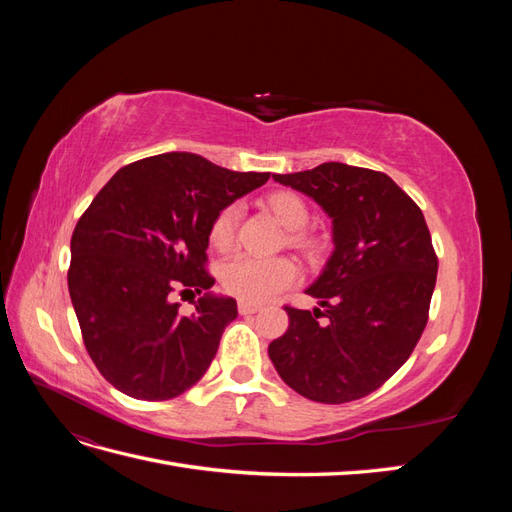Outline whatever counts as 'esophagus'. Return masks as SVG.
I'll list each match as a JSON object with an SVG mask.
<instances>
[{
	"label": "esophagus",
	"mask_w": 512,
	"mask_h": 512,
	"mask_svg": "<svg viewBox=\"0 0 512 512\" xmlns=\"http://www.w3.org/2000/svg\"><path fill=\"white\" fill-rule=\"evenodd\" d=\"M260 309L258 303H250V301H239V314L247 316V314H256Z\"/></svg>",
	"instance_id": "1"
}]
</instances>
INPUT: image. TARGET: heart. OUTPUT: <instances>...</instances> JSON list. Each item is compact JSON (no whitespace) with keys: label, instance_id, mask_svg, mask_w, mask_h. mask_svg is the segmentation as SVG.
Returning a JSON list of instances; mask_svg holds the SVG:
<instances>
[{"label":"heart","instance_id":"heart-1","mask_svg":"<svg viewBox=\"0 0 512 512\" xmlns=\"http://www.w3.org/2000/svg\"><path fill=\"white\" fill-rule=\"evenodd\" d=\"M269 207L275 218L288 230H301L307 224V207L303 200L292 192H275L269 196ZM239 205H228L215 215L209 228V241L218 250H228L235 241ZM292 245L307 247L309 239L303 232H292ZM297 280V267L288 258H265L256 254H237L222 265V286L232 297L250 303L271 299L273 294L288 288Z\"/></svg>","mask_w":512,"mask_h":512}]
</instances>
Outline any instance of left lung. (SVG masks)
Returning a JSON list of instances; mask_svg holds the SVG:
<instances>
[{"label":"left lung","instance_id":"obj_1","mask_svg":"<svg viewBox=\"0 0 512 512\" xmlns=\"http://www.w3.org/2000/svg\"><path fill=\"white\" fill-rule=\"evenodd\" d=\"M273 179L324 209L335 250L305 290L325 312L286 305L288 331L269 344V359L307 399H361L408 361L425 331L438 256L423 211L389 175L342 162Z\"/></svg>","mask_w":512,"mask_h":512}]
</instances>
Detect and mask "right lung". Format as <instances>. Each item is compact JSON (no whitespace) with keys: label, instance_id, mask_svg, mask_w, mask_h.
<instances>
[{"label":"right lung","instance_id":"obj_1","mask_svg":"<svg viewBox=\"0 0 512 512\" xmlns=\"http://www.w3.org/2000/svg\"><path fill=\"white\" fill-rule=\"evenodd\" d=\"M267 181L173 151L119 168L91 200L72 232L68 290L91 361L117 391L164 401L205 376L237 318L235 299L209 292V228ZM175 285L206 292L192 317L167 299Z\"/></svg>","mask_w":512,"mask_h":512}]
</instances>
